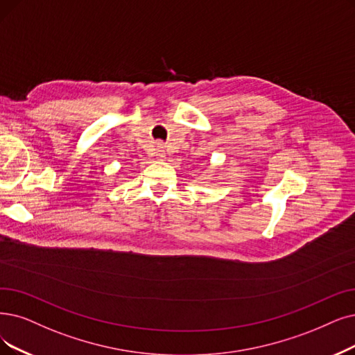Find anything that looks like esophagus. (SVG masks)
Here are the masks:
<instances>
[{
    "mask_svg": "<svg viewBox=\"0 0 355 355\" xmlns=\"http://www.w3.org/2000/svg\"><path fill=\"white\" fill-rule=\"evenodd\" d=\"M157 157H159L160 160H163V159L166 157V153H164V148H163L162 146H159V147H157Z\"/></svg>",
    "mask_w": 355,
    "mask_h": 355,
    "instance_id": "34e87169",
    "label": "esophagus"
}]
</instances>
